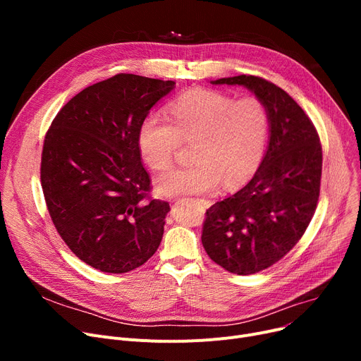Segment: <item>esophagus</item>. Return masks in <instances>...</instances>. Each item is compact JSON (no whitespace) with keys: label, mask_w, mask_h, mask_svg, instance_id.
I'll return each mask as SVG.
<instances>
[{"label":"esophagus","mask_w":361,"mask_h":361,"mask_svg":"<svg viewBox=\"0 0 361 361\" xmlns=\"http://www.w3.org/2000/svg\"><path fill=\"white\" fill-rule=\"evenodd\" d=\"M200 202H202V204H203V206H206V207H209V206H211V202H209V200H204V199H200Z\"/></svg>","instance_id":"obj_1"}]
</instances>
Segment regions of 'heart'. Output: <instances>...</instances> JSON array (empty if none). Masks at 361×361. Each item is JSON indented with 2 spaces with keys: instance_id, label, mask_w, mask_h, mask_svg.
I'll use <instances>...</instances> for the list:
<instances>
[{
  "instance_id": "1",
  "label": "heart",
  "mask_w": 361,
  "mask_h": 361,
  "mask_svg": "<svg viewBox=\"0 0 361 361\" xmlns=\"http://www.w3.org/2000/svg\"><path fill=\"white\" fill-rule=\"evenodd\" d=\"M159 112L143 118L137 146L145 164L162 173L173 165L180 142H193V162L161 176L157 192L164 197L235 188L247 181L262 161L269 135V114L256 97L234 99L218 90L185 92Z\"/></svg>"
}]
</instances>
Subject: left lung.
<instances>
[{
	"instance_id": "left-lung-1",
	"label": "left lung",
	"mask_w": 361,
	"mask_h": 361,
	"mask_svg": "<svg viewBox=\"0 0 361 361\" xmlns=\"http://www.w3.org/2000/svg\"><path fill=\"white\" fill-rule=\"evenodd\" d=\"M212 85H238L269 114V143L253 178L206 211L202 244L216 264L252 275L286 256L309 226L319 199L322 146L306 112L276 85L235 75Z\"/></svg>"
}]
</instances>
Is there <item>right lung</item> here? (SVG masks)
Here are the masks:
<instances>
[{"label":"right lung","mask_w":361,"mask_h":361,"mask_svg":"<svg viewBox=\"0 0 361 361\" xmlns=\"http://www.w3.org/2000/svg\"><path fill=\"white\" fill-rule=\"evenodd\" d=\"M173 80L117 74L71 98L44 142L41 183L68 249L108 274L136 269L158 250L169 203L149 199L140 123Z\"/></svg>","instance_id":"1"}]
</instances>
